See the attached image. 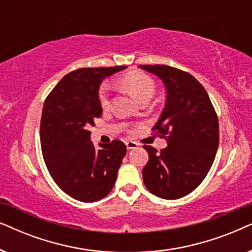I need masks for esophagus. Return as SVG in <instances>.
<instances>
[{"label":"esophagus","instance_id":"esophagus-1","mask_svg":"<svg viewBox=\"0 0 252 252\" xmlns=\"http://www.w3.org/2000/svg\"><path fill=\"white\" fill-rule=\"evenodd\" d=\"M137 146H139V143L135 142V141H127L126 142L127 149H135Z\"/></svg>","mask_w":252,"mask_h":252}]
</instances>
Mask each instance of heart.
<instances>
[{
	"instance_id": "heart-1",
	"label": "heart",
	"mask_w": 252,
	"mask_h": 252,
	"mask_svg": "<svg viewBox=\"0 0 252 252\" xmlns=\"http://www.w3.org/2000/svg\"><path fill=\"white\" fill-rule=\"evenodd\" d=\"M119 85L141 102H148L153 97L155 88L154 79L142 71H129L119 78ZM98 102L103 109L110 106V85L103 82L98 89Z\"/></svg>"
}]
</instances>
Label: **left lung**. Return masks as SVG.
Here are the masks:
<instances>
[{
	"instance_id": "1",
	"label": "left lung",
	"mask_w": 252,
	"mask_h": 252,
	"mask_svg": "<svg viewBox=\"0 0 252 252\" xmlns=\"http://www.w3.org/2000/svg\"><path fill=\"white\" fill-rule=\"evenodd\" d=\"M159 77L166 104L153 132L166 140L159 153L144 144L149 161L142 171L148 190L178 199L195 190L212 166L219 144V122L205 88L190 73L167 65H140Z\"/></svg>"
}]
</instances>
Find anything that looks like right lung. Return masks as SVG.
Instances as JSON below:
<instances>
[{"instance_id": "1", "label": "right lung", "mask_w": 252, "mask_h": 252, "mask_svg": "<svg viewBox=\"0 0 252 252\" xmlns=\"http://www.w3.org/2000/svg\"><path fill=\"white\" fill-rule=\"evenodd\" d=\"M124 68H78L64 75L44 101L40 124L44 163L58 187L78 201L95 202L109 195L126 155L120 140L97 149L89 130L102 116L99 85Z\"/></svg>"}]
</instances>
